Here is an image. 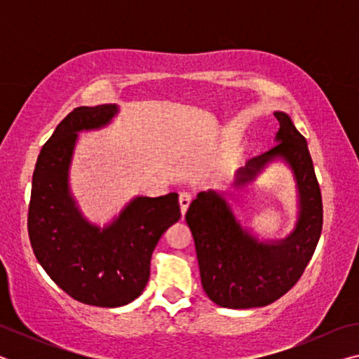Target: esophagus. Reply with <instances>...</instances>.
Returning <instances> with one entry per match:
<instances>
[{
  "label": "esophagus",
  "mask_w": 359,
  "mask_h": 359,
  "mask_svg": "<svg viewBox=\"0 0 359 359\" xmlns=\"http://www.w3.org/2000/svg\"><path fill=\"white\" fill-rule=\"evenodd\" d=\"M191 199H193L191 193H188V191H182V193L179 194V203H180L182 215H185V212H187V209H188V205H190Z\"/></svg>",
  "instance_id": "34e87169"
}]
</instances>
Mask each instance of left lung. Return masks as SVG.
<instances>
[{
    "label": "left lung",
    "instance_id": "obj_1",
    "mask_svg": "<svg viewBox=\"0 0 359 359\" xmlns=\"http://www.w3.org/2000/svg\"><path fill=\"white\" fill-rule=\"evenodd\" d=\"M277 144L248 160L236 185L255 179L266 163L283 158L293 169L299 190V220L285 241L264 244L241 228L222 194L201 191L187 210L185 220L196 245L199 272L210 301L228 309L263 307L294 287L317 248L323 228V203L307 141L283 112Z\"/></svg>",
    "mask_w": 359,
    "mask_h": 359
}]
</instances>
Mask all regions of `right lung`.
<instances>
[{
  "label": "right lung",
  "mask_w": 359,
  "mask_h": 359,
  "mask_svg": "<svg viewBox=\"0 0 359 359\" xmlns=\"http://www.w3.org/2000/svg\"><path fill=\"white\" fill-rule=\"evenodd\" d=\"M115 114V104L82 106L60 121L36 161L28 205V236L39 264L65 293L96 307H120L141 296L151 252L180 218L177 193L133 199L104 229L77 210L68 191L77 131L100 128Z\"/></svg>",
  "instance_id": "right-lung-1"
}]
</instances>
